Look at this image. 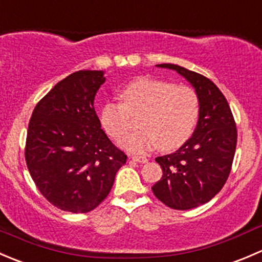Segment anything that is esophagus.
I'll return each mask as SVG.
<instances>
[{
  "instance_id": "1",
  "label": "esophagus",
  "mask_w": 262,
  "mask_h": 262,
  "mask_svg": "<svg viewBox=\"0 0 262 262\" xmlns=\"http://www.w3.org/2000/svg\"><path fill=\"white\" fill-rule=\"evenodd\" d=\"M132 158H133V160L138 163H147L148 162V158L146 157V156L134 155V156H132Z\"/></svg>"
}]
</instances>
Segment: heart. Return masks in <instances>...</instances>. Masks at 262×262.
Returning a JSON list of instances; mask_svg holds the SVG:
<instances>
[{"label": "heart", "instance_id": "1", "mask_svg": "<svg viewBox=\"0 0 262 262\" xmlns=\"http://www.w3.org/2000/svg\"><path fill=\"white\" fill-rule=\"evenodd\" d=\"M123 102L107 101L101 109V124L113 138H120L132 116L141 115L138 132L119 141L129 152L144 153L157 147L172 150L191 137L199 118V99L187 86L155 78H138L121 90Z\"/></svg>", "mask_w": 262, "mask_h": 262}]
</instances>
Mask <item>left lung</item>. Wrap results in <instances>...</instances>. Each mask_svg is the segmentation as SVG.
<instances>
[{
	"label": "left lung",
	"mask_w": 262,
	"mask_h": 262,
	"mask_svg": "<svg viewBox=\"0 0 262 262\" xmlns=\"http://www.w3.org/2000/svg\"><path fill=\"white\" fill-rule=\"evenodd\" d=\"M157 67L176 71L194 87L199 120L191 138L176 152L156 158L163 175L152 191L172 209H192L212 200L226 184L236 152V123L226 97L209 78L171 63Z\"/></svg>",
	"instance_id": "left-lung-1"
}]
</instances>
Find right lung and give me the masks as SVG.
<instances>
[{
    "label": "right lung",
    "instance_id": "right-lung-1",
    "mask_svg": "<svg viewBox=\"0 0 262 262\" xmlns=\"http://www.w3.org/2000/svg\"><path fill=\"white\" fill-rule=\"evenodd\" d=\"M102 71H78L36 104L25 160L36 187L58 209L87 213L109 195L126 155L112 143L94 107Z\"/></svg>",
    "mask_w": 262,
    "mask_h": 262
}]
</instances>
